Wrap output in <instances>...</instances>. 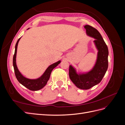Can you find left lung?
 Returning a JSON list of instances; mask_svg holds the SVG:
<instances>
[{"mask_svg":"<svg viewBox=\"0 0 125 125\" xmlns=\"http://www.w3.org/2000/svg\"><path fill=\"white\" fill-rule=\"evenodd\" d=\"M84 28L86 34L95 39L93 42L98 51L96 62L91 70L83 73H78L75 68L70 65L69 75L70 80L77 88L88 90L99 84L104 77L108 68V50L96 29L89 25H85Z\"/></svg>","mask_w":125,"mask_h":125,"instance_id":"1","label":"left lung"}]
</instances>
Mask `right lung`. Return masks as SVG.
<instances>
[{"mask_svg": "<svg viewBox=\"0 0 125 125\" xmlns=\"http://www.w3.org/2000/svg\"><path fill=\"white\" fill-rule=\"evenodd\" d=\"M29 29H28V30ZM21 38L19 39L16 44L15 46V52L14 54L13 57V66L14 68V73L18 81L21 84L26 87V88L31 90V91H38L46 85L47 84V81H48L49 79L50 78V75L52 70L54 69L61 62L60 60L57 62L54 63L52 64L45 71L44 73L41 75V76L38 78L35 79H29L24 77L23 75L21 74L18 69V67L16 63V56H17V47L18 43L19 42Z\"/></svg>", "mask_w": 125, "mask_h": 125, "instance_id": "1", "label": "right lung"}]
</instances>
